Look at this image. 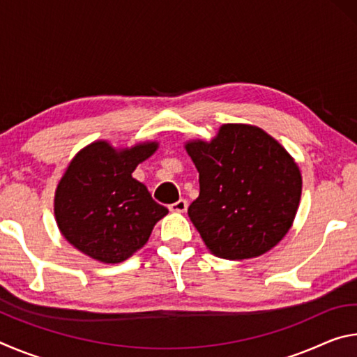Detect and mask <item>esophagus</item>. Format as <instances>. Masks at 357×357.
Wrapping results in <instances>:
<instances>
[{
  "label": "esophagus",
  "mask_w": 357,
  "mask_h": 357,
  "mask_svg": "<svg viewBox=\"0 0 357 357\" xmlns=\"http://www.w3.org/2000/svg\"><path fill=\"white\" fill-rule=\"evenodd\" d=\"M187 206H189V203H187V200H184V198H181V200L172 203L168 208H170V211H173V213H184Z\"/></svg>",
  "instance_id": "1"
}]
</instances>
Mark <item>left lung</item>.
<instances>
[{
	"label": "left lung",
	"mask_w": 357,
	"mask_h": 357,
	"mask_svg": "<svg viewBox=\"0 0 357 357\" xmlns=\"http://www.w3.org/2000/svg\"><path fill=\"white\" fill-rule=\"evenodd\" d=\"M185 149L200 181L189 217L208 249L225 259L259 257L279 244L298 213L302 178L289 154L261 129L222 126L211 143Z\"/></svg>",
	"instance_id": "1"
}]
</instances>
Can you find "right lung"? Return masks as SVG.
<instances>
[{
    "label": "right lung",
    "instance_id": "add662e5",
    "mask_svg": "<svg viewBox=\"0 0 357 357\" xmlns=\"http://www.w3.org/2000/svg\"><path fill=\"white\" fill-rule=\"evenodd\" d=\"M155 149L157 143L116 151L96 142L74 157L58 184L55 215L75 249L102 263H121L146 244L168 209L132 173Z\"/></svg>",
    "mask_w": 357,
    "mask_h": 357
}]
</instances>
